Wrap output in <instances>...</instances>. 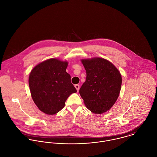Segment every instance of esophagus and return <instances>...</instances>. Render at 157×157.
I'll list each match as a JSON object with an SVG mask.
<instances>
[{
  "instance_id": "1",
  "label": "esophagus",
  "mask_w": 157,
  "mask_h": 157,
  "mask_svg": "<svg viewBox=\"0 0 157 157\" xmlns=\"http://www.w3.org/2000/svg\"><path fill=\"white\" fill-rule=\"evenodd\" d=\"M75 88H76L77 91H78V90H79V89H80V85H78V84H77V85H75Z\"/></svg>"
}]
</instances>
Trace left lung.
<instances>
[{
  "mask_svg": "<svg viewBox=\"0 0 157 157\" xmlns=\"http://www.w3.org/2000/svg\"><path fill=\"white\" fill-rule=\"evenodd\" d=\"M81 61L86 78L79 93L88 109L95 114H102L113 106L119 97L121 74L114 64L104 58L96 57Z\"/></svg>",
  "mask_w": 157,
  "mask_h": 157,
  "instance_id": "1",
  "label": "left lung"
}]
</instances>
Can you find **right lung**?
Returning a JSON list of instances; mask_svg holds the SVG:
<instances>
[{"label":"right lung","mask_w":157,"mask_h":157,"mask_svg":"<svg viewBox=\"0 0 157 157\" xmlns=\"http://www.w3.org/2000/svg\"><path fill=\"white\" fill-rule=\"evenodd\" d=\"M68 62L51 58L32 70L29 84L33 101L47 114H55L64 106L68 97L77 90L66 69Z\"/></svg>","instance_id":"right-lung-1"}]
</instances>
